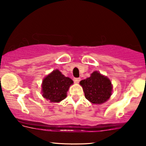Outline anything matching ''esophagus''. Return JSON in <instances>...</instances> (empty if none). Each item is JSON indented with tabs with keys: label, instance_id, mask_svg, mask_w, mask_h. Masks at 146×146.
<instances>
[{
	"label": "esophagus",
	"instance_id": "esophagus-1",
	"mask_svg": "<svg viewBox=\"0 0 146 146\" xmlns=\"http://www.w3.org/2000/svg\"><path fill=\"white\" fill-rule=\"evenodd\" d=\"M73 81H74L75 83H79L80 81V78H75L74 79H73Z\"/></svg>",
	"mask_w": 146,
	"mask_h": 146
}]
</instances>
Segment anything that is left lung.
I'll return each mask as SVG.
<instances>
[{"instance_id":"1","label":"left lung","mask_w":146,"mask_h":146,"mask_svg":"<svg viewBox=\"0 0 146 146\" xmlns=\"http://www.w3.org/2000/svg\"><path fill=\"white\" fill-rule=\"evenodd\" d=\"M80 84L83 88L85 98L93 104H101L111 95V82L98 71L93 72L90 78L82 80Z\"/></svg>"}]
</instances>
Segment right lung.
<instances>
[{
  "mask_svg": "<svg viewBox=\"0 0 146 146\" xmlns=\"http://www.w3.org/2000/svg\"><path fill=\"white\" fill-rule=\"evenodd\" d=\"M73 83L71 78L65 77L58 70H55L43 80L42 96L51 102H61L66 98V93Z\"/></svg>",
  "mask_w": 146,
  "mask_h": 146,
  "instance_id": "obj_1",
  "label": "right lung"
}]
</instances>
